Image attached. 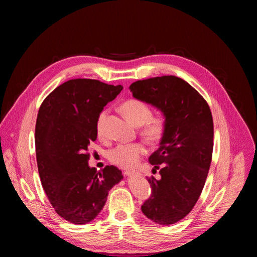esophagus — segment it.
<instances>
[{
	"instance_id": "esophagus-1",
	"label": "esophagus",
	"mask_w": 257,
	"mask_h": 257,
	"mask_svg": "<svg viewBox=\"0 0 257 257\" xmlns=\"http://www.w3.org/2000/svg\"><path fill=\"white\" fill-rule=\"evenodd\" d=\"M123 174H124V176H126V177H130V176H132L134 174V172H130V170H124L123 172Z\"/></svg>"
}]
</instances>
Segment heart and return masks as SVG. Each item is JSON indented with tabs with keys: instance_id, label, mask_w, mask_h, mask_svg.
Wrapping results in <instances>:
<instances>
[{
	"instance_id": "obj_1",
	"label": "heart",
	"mask_w": 257,
	"mask_h": 257,
	"mask_svg": "<svg viewBox=\"0 0 257 257\" xmlns=\"http://www.w3.org/2000/svg\"><path fill=\"white\" fill-rule=\"evenodd\" d=\"M121 110L126 118L136 126H141L139 134L149 145H158L164 138L167 131V118L164 114L152 115L149 104L142 99L131 98L121 105ZM106 111H102L96 120V134L99 138L104 137V124ZM147 150L143 144L135 143L128 145H119L109 152L112 164L122 168H133L139 162Z\"/></svg>"
}]
</instances>
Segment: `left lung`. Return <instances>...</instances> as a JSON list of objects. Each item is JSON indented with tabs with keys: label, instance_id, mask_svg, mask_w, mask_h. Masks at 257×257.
Instances as JSON below:
<instances>
[{
	"label": "left lung",
	"instance_id": "left-lung-1",
	"mask_svg": "<svg viewBox=\"0 0 257 257\" xmlns=\"http://www.w3.org/2000/svg\"><path fill=\"white\" fill-rule=\"evenodd\" d=\"M137 99L157 107L167 118L160 148L149 158L160 179H148L152 193L142 206L151 221L175 224L191 212L204 189L213 151V120L199 93L176 76L138 80L130 85Z\"/></svg>",
	"mask_w": 257,
	"mask_h": 257
}]
</instances>
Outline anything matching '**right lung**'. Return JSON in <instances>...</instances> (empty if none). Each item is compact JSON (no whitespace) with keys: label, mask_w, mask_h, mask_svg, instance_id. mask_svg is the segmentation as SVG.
Wrapping results in <instances>:
<instances>
[{"label":"right lung","mask_w":257,"mask_h":257,"mask_svg":"<svg viewBox=\"0 0 257 257\" xmlns=\"http://www.w3.org/2000/svg\"><path fill=\"white\" fill-rule=\"evenodd\" d=\"M123 89L95 79H72L44 99L35 126L38 174L56 212L73 224H87L103 209L108 192L122 180L113 165L90 167L87 153L96 141V120Z\"/></svg>","instance_id":"add662e5"}]
</instances>
